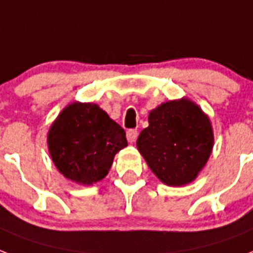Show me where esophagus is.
I'll use <instances>...</instances> for the list:
<instances>
[{"label":"esophagus","instance_id":"1","mask_svg":"<svg viewBox=\"0 0 253 253\" xmlns=\"http://www.w3.org/2000/svg\"><path fill=\"white\" fill-rule=\"evenodd\" d=\"M137 134H138V133H137V130H134V129H130V130H128V132H126V138H128V141L130 142V144L136 141Z\"/></svg>","mask_w":253,"mask_h":253}]
</instances>
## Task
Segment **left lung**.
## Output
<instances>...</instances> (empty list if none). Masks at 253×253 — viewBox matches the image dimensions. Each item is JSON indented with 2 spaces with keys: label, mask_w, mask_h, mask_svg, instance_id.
<instances>
[{
  "label": "left lung",
  "mask_w": 253,
  "mask_h": 253,
  "mask_svg": "<svg viewBox=\"0 0 253 253\" xmlns=\"http://www.w3.org/2000/svg\"><path fill=\"white\" fill-rule=\"evenodd\" d=\"M149 126L137 149L154 175L168 186L189 185L206 166L214 148L210 117L187 97L162 103L149 112Z\"/></svg>",
  "instance_id": "8db88e82"
}]
</instances>
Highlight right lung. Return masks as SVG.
Masks as SVG:
<instances>
[{"instance_id":"add662e5","label":"right lung","mask_w":253,"mask_h":253,"mask_svg":"<svg viewBox=\"0 0 253 253\" xmlns=\"http://www.w3.org/2000/svg\"><path fill=\"white\" fill-rule=\"evenodd\" d=\"M48 153L60 174L91 186L108 174L113 158L128 146L125 130L95 103L66 105L47 133Z\"/></svg>"}]
</instances>
